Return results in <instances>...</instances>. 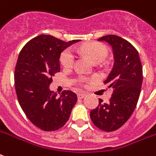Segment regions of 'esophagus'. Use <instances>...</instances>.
<instances>
[{"instance_id":"1","label":"esophagus","mask_w":156,"mask_h":156,"mask_svg":"<svg viewBox=\"0 0 156 156\" xmlns=\"http://www.w3.org/2000/svg\"><path fill=\"white\" fill-rule=\"evenodd\" d=\"M86 93H78V99H83L86 97Z\"/></svg>"}]
</instances>
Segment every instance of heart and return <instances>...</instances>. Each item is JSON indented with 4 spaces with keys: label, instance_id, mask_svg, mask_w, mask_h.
Listing matches in <instances>:
<instances>
[{
    "label": "heart",
    "instance_id": "b5f03b06",
    "mask_svg": "<svg viewBox=\"0 0 156 156\" xmlns=\"http://www.w3.org/2000/svg\"><path fill=\"white\" fill-rule=\"evenodd\" d=\"M80 51L87 54L95 63H101L105 59L108 55V50L105 45L98 42L84 45L80 48ZM75 61V54L71 49H66L60 55V63L65 68L73 66Z\"/></svg>",
    "mask_w": 156,
    "mask_h": 156
}]
</instances>
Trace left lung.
Here are the masks:
<instances>
[{
    "mask_svg": "<svg viewBox=\"0 0 156 156\" xmlns=\"http://www.w3.org/2000/svg\"><path fill=\"white\" fill-rule=\"evenodd\" d=\"M98 41L110 44L114 65L105 81L112 87L109 103L99 99L98 106L90 117L97 128L105 132L119 129L128 121L138 101L142 84V66L137 51L130 42L116 35L101 37Z\"/></svg>",
    "mask_w": 156,
    "mask_h": 156,
    "instance_id": "8db88e82",
    "label": "left lung"
}]
</instances>
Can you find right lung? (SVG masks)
Instances as JSON below:
<instances>
[{
  "label": "right lung",
  "instance_id": "right-lung-1",
  "mask_svg": "<svg viewBox=\"0 0 156 156\" xmlns=\"http://www.w3.org/2000/svg\"><path fill=\"white\" fill-rule=\"evenodd\" d=\"M78 41L40 35L28 41L19 55L15 70L18 101L28 119L41 130L62 128L78 101L72 91H64L58 97L49 87L52 76L60 71L61 52Z\"/></svg>",
  "mask_w": 156,
  "mask_h": 156
}]
</instances>
